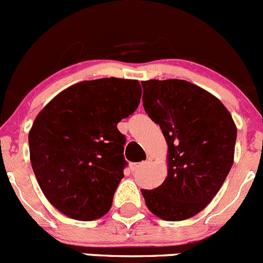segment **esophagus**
Instances as JSON below:
<instances>
[{"label":"esophagus","mask_w":263,"mask_h":263,"mask_svg":"<svg viewBox=\"0 0 263 263\" xmlns=\"http://www.w3.org/2000/svg\"><path fill=\"white\" fill-rule=\"evenodd\" d=\"M148 160H150V159H148ZM148 160H146V161H141V162H134V164H131V170L136 171L137 168H140L141 166H142V165H145L146 162L148 161Z\"/></svg>","instance_id":"esophagus-1"}]
</instances>
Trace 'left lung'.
Masks as SVG:
<instances>
[{
	"mask_svg": "<svg viewBox=\"0 0 263 263\" xmlns=\"http://www.w3.org/2000/svg\"><path fill=\"white\" fill-rule=\"evenodd\" d=\"M143 108L167 142V178L142 189L146 205L178 222L203 211L219 192L234 157L237 128L222 102L180 79L141 82Z\"/></svg>",
	"mask_w": 263,
	"mask_h": 263,
	"instance_id": "8db88e82",
	"label": "left lung"
}]
</instances>
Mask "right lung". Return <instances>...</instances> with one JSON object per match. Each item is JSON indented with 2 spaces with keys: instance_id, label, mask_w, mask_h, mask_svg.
I'll list each match as a JSON object with an SVG mask.
<instances>
[{
  "instance_id": "right-lung-1",
  "label": "right lung",
  "mask_w": 263,
  "mask_h": 263,
  "mask_svg": "<svg viewBox=\"0 0 263 263\" xmlns=\"http://www.w3.org/2000/svg\"><path fill=\"white\" fill-rule=\"evenodd\" d=\"M140 83L103 78L66 88L35 118L30 160L46 199L77 220H93L110 209L123 178L126 137L117 128L137 109Z\"/></svg>"
}]
</instances>
